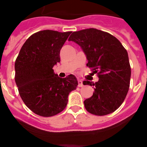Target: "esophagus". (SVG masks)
<instances>
[{
    "label": "esophagus",
    "instance_id": "esophagus-1",
    "mask_svg": "<svg viewBox=\"0 0 147 147\" xmlns=\"http://www.w3.org/2000/svg\"><path fill=\"white\" fill-rule=\"evenodd\" d=\"M83 85H84V84H83L82 81L80 80V79H79V80H78V87H82Z\"/></svg>",
    "mask_w": 147,
    "mask_h": 147
}]
</instances>
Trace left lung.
I'll use <instances>...</instances> for the list:
<instances>
[{"instance_id":"left-lung-1","label":"left lung","mask_w":147,"mask_h":147,"mask_svg":"<svg viewBox=\"0 0 147 147\" xmlns=\"http://www.w3.org/2000/svg\"><path fill=\"white\" fill-rule=\"evenodd\" d=\"M85 54L89 68L98 70V81L83 84L95 87L93 95L84 101L88 112L98 116L111 114L123 103L130 87L131 68L127 52L110 33L95 28L74 32L68 38Z\"/></svg>"}]
</instances>
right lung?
I'll return each instance as SVG.
<instances>
[{"label": "right lung", "instance_id": "right-lung-1", "mask_svg": "<svg viewBox=\"0 0 147 147\" xmlns=\"http://www.w3.org/2000/svg\"><path fill=\"white\" fill-rule=\"evenodd\" d=\"M71 32L44 30L30 36L15 61V82L25 104L33 112L52 117L63 111L68 97L76 89L73 74L60 78L52 69L60 62V52Z\"/></svg>", "mask_w": 147, "mask_h": 147}]
</instances>
